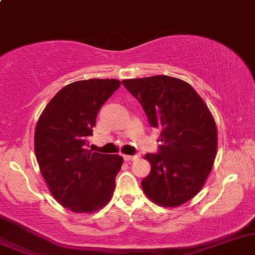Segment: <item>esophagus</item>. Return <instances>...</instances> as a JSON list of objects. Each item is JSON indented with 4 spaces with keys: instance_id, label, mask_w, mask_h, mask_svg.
<instances>
[{
    "instance_id": "obj_1",
    "label": "esophagus",
    "mask_w": 255,
    "mask_h": 255,
    "mask_svg": "<svg viewBox=\"0 0 255 255\" xmlns=\"http://www.w3.org/2000/svg\"><path fill=\"white\" fill-rule=\"evenodd\" d=\"M139 157H140V155H134V156H131V155H125V156H124V160L128 162H130V161H134V160H137Z\"/></svg>"
}]
</instances>
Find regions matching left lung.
Returning <instances> with one entry per match:
<instances>
[{
	"mask_svg": "<svg viewBox=\"0 0 255 255\" xmlns=\"http://www.w3.org/2000/svg\"><path fill=\"white\" fill-rule=\"evenodd\" d=\"M123 85L141 104L162 142L159 154L145 155L151 169L142 179V191L160 207H180L202 190L214 165V118L195 90L176 77L156 75Z\"/></svg>",
	"mask_w": 255,
	"mask_h": 255,
	"instance_id": "obj_1",
	"label": "left lung"
}]
</instances>
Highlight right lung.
I'll use <instances>...</instances> for the list:
<instances>
[{
	"mask_svg": "<svg viewBox=\"0 0 255 255\" xmlns=\"http://www.w3.org/2000/svg\"><path fill=\"white\" fill-rule=\"evenodd\" d=\"M115 79H90L62 87L35 129V155L51 195L74 213H95L115 190L124 159L86 147L101 106L120 87Z\"/></svg>",
	"mask_w": 255,
	"mask_h": 255,
	"instance_id": "1",
	"label": "right lung"
}]
</instances>
